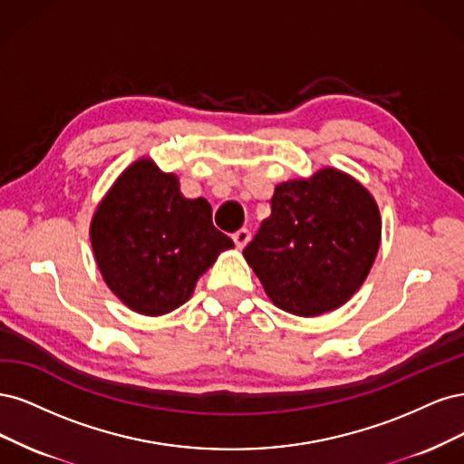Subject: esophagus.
I'll use <instances>...</instances> for the list:
<instances>
[{
    "label": "esophagus",
    "mask_w": 464,
    "mask_h": 464,
    "mask_svg": "<svg viewBox=\"0 0 464 464\" xmlns=\"http://www.w3.org/2000/svg\"><path fill=\"white\" fill-rule=\"evenodd\" d=\"M233 241H235V246H237V248H245L246 243L250 241V231H248L246 227L235 231V233H233Z\"/></svg>",
    "instance_id": "obj_1"
}]
</instances>
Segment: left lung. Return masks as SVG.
I'll return each instance as SVG.
<instances>
[{"instance_id": "left-lung-1", "label": "left lung", "mask_w": 464, "mask_h": 464, "mask_svg": "<svg viewBox=\"0 0 464 464\" xmlns=\"http://www.w3.org/2000/svg\"><path fill=\"white\" fill-rule=\"evenodd\" d=\"M272 214L243 250L266 295L296 316L345 304L376 260L382 219L376 200L349 175L322 169L281 183Z\"/></svg>"}]
</instances>
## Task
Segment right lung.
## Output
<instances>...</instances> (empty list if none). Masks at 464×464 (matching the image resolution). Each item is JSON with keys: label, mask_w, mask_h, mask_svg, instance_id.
I'll return each instance as SVG.
<instances>
[{"label": "right lung", "mask_w": 464, "mask_h": 464, "mask_svg": "<svg viewBox=\"0 0 464 464\" xmlns=\"http://www.w3.org/2000/svg\"><path fill=\"white\" fill-rule=\"evenodd\" d=\"M108 287L134 312L160 316L188 301L198 277L233 241L212 223V206L185 198L171 173L139 160L117 179L91 223Z\"/></svg>", "instance_id": "1"}]
</instances>
